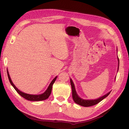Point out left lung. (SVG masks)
I'll return each instance as SVG.
<instances>
[{
    "instance_id": "1",
    "label": "left lung",
    "mask_w": 129,
    "mask_h": 129,
    "mask_svg": "<svg viewBox=\"0 0 129 129\" xmlns=\"http://www.w3.org/2000/svg\"><path fill=\"white\" fill-rule=\"evenodd\" d=\"M118 69H119V58H118ZM71 80V84L72 89V96H73V100L76 104H79L80 105H81V106L88 107H91V106H92V105L97 104V103L100 102L101 101H102L104 99H105V97H107L109 94H110V93L111 92V91L109 92L105 95L101 97H99V99H97L95 100L82 99L77 94L76 91L75 90V86H74V83H73L72 80L71 79V80Z\"/></svg>"
}]
</instances>
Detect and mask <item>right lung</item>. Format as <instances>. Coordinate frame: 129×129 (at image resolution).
Returning a JSON list of instances; mask_svg holds the SVG:
<instances>
[{"label": "right lung", "instance_id": "right-lung-1", "mask_svg": "<svg viewBox=\"0 0 129 129\" xmlns=\"http://www.w3.org/2000/svg\"><path fill=\"white\" fill-rule=\"evenodd\" d=\"M7 75H8L9 79L10 81V82L11 84V85H12L13 88L15 89V90L17 91V92L22 97H24V99H25L27 100L30 101H43V100H45L46 99H47L49 96H50V93H51L52 92V87H53V84L55 82V81L56 79L57 76H56L54 79L52 80V81L50 82V84L49 85V86L47 88V89L42 94L40 95H30V94H28V93H26L23 92L19 90L15 86L14 84L13 83L12 81L11 77L10 76V75L9 74L8 70H7Z\"/></svg>", "mask_w": 129, "mask_h": 129}]
</instances>
